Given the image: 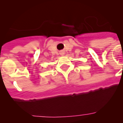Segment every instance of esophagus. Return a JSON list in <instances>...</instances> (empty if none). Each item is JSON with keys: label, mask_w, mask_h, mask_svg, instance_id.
Masks as SVG:
<instances>
[{"label": "esophagus", "mask_w": 123, "mask_h": 123, "mask_svg": "<svg viewBox=\"0 0 123 123\" xmlns=\"http://www.w3.org/2000/svg\"><path fill=\"white\" fill-rule=\"evenodd\" d=\"M61 54H62V55H63V54H64V53H61Z\"/></svg>", "instance_id": "obj_1"}]
</instances>
